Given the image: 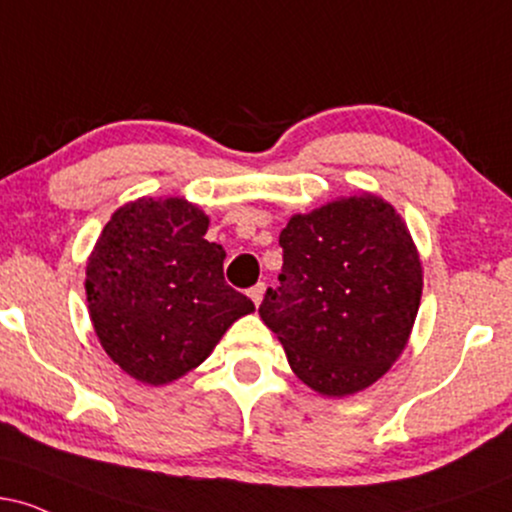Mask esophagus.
I'll list each match as a JSON object with an SVG mask.
<instances>
[{"label":"esophagus","instance_id":"1","mask_svg":"<svg viewBox=\"0 0 512 512\" xmlns=\"http://www.w3.org/2000/svg\"><path fill=\"white\" fill-rule=\"evenodd\" d=\"M264 291H267V286H264V284H255V286H252V289L248 291V296L252 298V303L260 305L262 298H264Z\"/></svg>","mask_w":512,"mask_h":512}]
</instances>
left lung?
<instances>
[{
  "label": "left lung",
  "mask_w": 512,
  "mask_h": 512,
  "mask_svg": "<svg viewBox=\"0 0 512 512\" xmlns=\"http://www.w3.org/2000/svg\"><path fill=\"white\" fill-rule=\"evenodd\" d=\"M279 245L284 267L262 322L310 390H366L402 354L419 313L424 272L407 223L363 192L293 214Z\"/></svg>",
  "instance_id": "1"
}]
</instances>
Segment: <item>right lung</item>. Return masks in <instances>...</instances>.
Segmentation results:
<instances>
[{
    "label": "right lung",
    "instance_id": "obj_1",
    "mask_svg": "<svg viewBox=\"0 0 512 512\" xmlns=\"http://www.w3.org/2000/svg\"><path fill=\"white\" fill-rule=\"evenodd\" d=\"M209 216L182 197H142L105 223L86 264L93 330L144 385L197 368L255 305L223 279L226 250L204 238Z\"/></svg>",
    "mask_w": 512,
    "mask_h": 512
}]
</instances>
